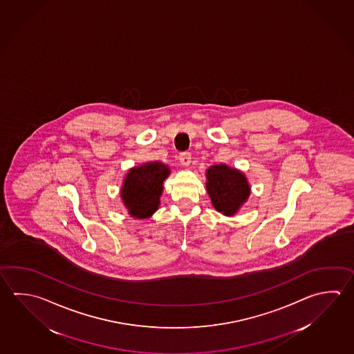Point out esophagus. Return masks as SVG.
<instances>
[{
	"mask_svg": "<svg viewBox=\"0 0 354 354\" xmlns=\"http://www.w3.org/2000/svg\"><path fill=\"white\" fill-rule=\"evenodd\" d=\"M180 163L182 167H188L191 165V153L183 152L180 154Z\"/></svg>",
	"mask_w": 354,
	"mask_h": 354,
	"instance_id": "obj_1",
	"label": "esophagus"
}]
</instances>
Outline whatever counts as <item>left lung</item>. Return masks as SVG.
Listing matches in <instances>:
<instances>
[{"label": "left lung", "instance_id": "1", "mask_svg": "<svg viewBox=\"0 0 354 354\" xmlns=\"http://www.w3.org/2000/svg\"><path fill=\"white\" fill-rule=\"evenodd\" d=\"M206 178L207 193L212 206L225 217H233L251 194V186L245 174L225 163L208 168Z\"/></svg>", "mask_w": 354, "mask_h": 354}]
</instances>
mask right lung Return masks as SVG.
<instances>
[{"instance_id":"obj_1","label":"right lung","mask_w":354,"mask_h":354,"mask_svg":"<svg viewBox=\"0 0 354 354\" xmlns=\"http://www.w3.org/2000/svg\"><path fill=\"white\" fill-rule=\"evenodd\" d=\"M169 174V166L161 161L146 162L129 168L120 192L129 217L149 218L158 209L163 182Z\"/></svg>"}]
</instances>
